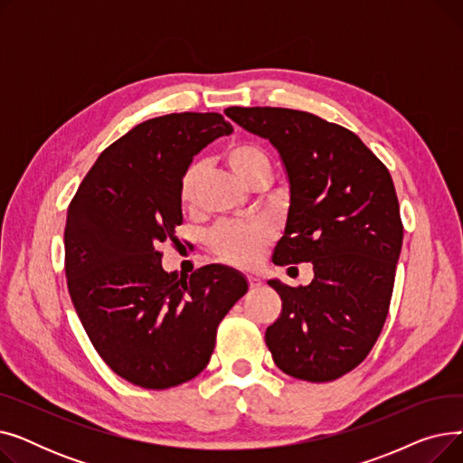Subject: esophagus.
Masks as SVG:
<instances>
[{
    "instance_id": "1",
    "label": "esophagus",
    "mask_w": 463,
    "mask_h": 463,
    "mask_svg": "<svg viewBox=\"0 0 463 463\" xmlns=\"http://www.w3.org/2000/svg\"><path fill=\"white\" fill-rule=\"evenodd\" d=\"M248 285L251 290H257L260 287V279L255 278V276H248Z\"/></svg>"
}]
</instances>
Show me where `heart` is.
Here are the masks:
<instances>
[{
  "mask_svg": "<svg viewBox=\"0 0 463 463\" xmlns=\"http://www.w3.org/2000/svg\"><path fill=\"white\" fill-rule=\"evenodd\" d=\"M223 159L232 173L253 187L260 180L272 176L269 156L257 144L232 142L223 150ZM203 178L201 163H191L184 168L178 182V201L184 210H191L197 201V193ZM272 240L270 227L262 222L238 223L219 227L210 234V248L217 259L238 269H251L262 257Z\"/></svg>",
  "mask_w": 463,
  "mask_h": 463,
  "instance_id": "heart-1",
  "label": "heart"
}]
</instances>
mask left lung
<instances>
[{"label": "left lung", "mask_w": 463, "mask_h": 463, "mask_svg": "<svg viewBox=\"0 0 463 463\" xmlns=\"http://www.w3.org/2000/svg\"><path fill=\"white\" fill-rule=\"evenodd\" d=\"M225 114L269 138L287 170L290 206L274 264L311 262L315 274L306 287L269 281L283 304L266 345L283 373L334 381L370 354L391 307L403 241L391 173L353 131L315 114L278 107Z\"/></svg>", "instance_id": "left-lung-1"}]
</instances>
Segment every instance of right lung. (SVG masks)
<instances>
[{
  "mask_svg": "<svg viewBox=\"0 0 463 463\" xmlns=\"http://www.w3.org/2000/svg\"><path fill=\"white\" fill-rule=\"evenodd\" d=\"M232 126L217 112L142 121L97 157L67 210L65 276L79 319L107 366L165 391L197 377L248 281L208 264L165 272L157 250L182 225L178 182L193 156Z\"/></svg>",
  "mask_w": 463,
  "mask_h": 463,
  "instance_id": "right-lung-1",
  "label": "right lung"
}]
</instances>
